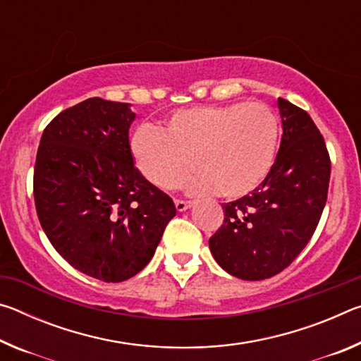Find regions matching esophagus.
Wrapping results in <instances>:
<instances>
[{"instance_id":"1","label":"esophagus","mask_w":361,"mask_h":361,"mask_svg":"<svg viewBox=\"0 0 361 361\" xmlns=\"http://www.w3.org/2000/svg\"><path fill=\"white\" fill-rule=\"evenodd\" d=\"M191 205H192L191 200H180V199L175 200V207H176V210H178V212H185Z\"/></svg>"}]
</instances>
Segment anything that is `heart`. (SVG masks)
I'll use <instances>...</instances> for the list:
<instances>
[{"label":"heart","mask_w":361,"mask_h":361,"mask_svg":"<svg viewBox=\"0 0 361 361\" xmlns=\"http://www.w3.org/2000/svg\"><path fill=\"white\" fill-rule=\"evenodd\" d=\"M280 122L266 103H229L178 109L161 132L143 127L132 138L137 167L152 185L173 191L192 167L191 192L218 191L235 199L255 191L276 162Z\"/></svg>","instance_id":"1"}]
</instances>
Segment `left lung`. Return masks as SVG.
Segmentation results:
<instances>
[{"label":"left lung","mask_w":361,"mask_h":361,"mask_svg":"<svg viewBox=\"0 0 361 361\" xmlns=\"http://www.w3.org/2000/svg\"><path fill=\"white\" fill-rule=\"evenodd\" d=\"M283 135L267 178L223 204L210 237L213 258L231 276L264 280L288 267L307 245L325 209L331 161L325 138L304 109L279 99Z\"/></svg>","instance_id":"1"}]
</instances>
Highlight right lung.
Returning a JSON list of instances; mask_svg holds the SVG:
<instances>
[{"label":"right lung","mask_w":361,"mask_h":361,"mask_svg":"<svg viewBox=\"0 0 361 361\" xmlns=\"http://www.w3.org/2000/svg\"><path fill=\"white\" fill-rule=\"evenodd\" d=\"M129 103L87 99L42 132L33 173L41 228L59 255L89 277L118 283L151 261L173 200L133 166Z\"/></svg>","instance_id":"right-lung-1"}]
</instances>
